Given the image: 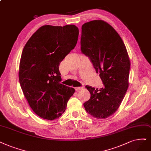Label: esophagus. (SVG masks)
<instances>
[{"mask_svg":"<svg viewBox=\"0 0 151 151\" xmlns=\"http://www.w3.org/2000/svg\"><path fill=\"white\" fill-rule=\"evenodd\" d=\"M81 89H83V87H76V88H75V90H76V91H78L81 90Z\"/></svg>","mask_w":151,"mask_h":151,"instance_id":"34e87169","label":"esophagus"}]
</instances>
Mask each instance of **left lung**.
I'll return each instance as SVG.
<instances>
[{"mask_svg":"<svg viewBox=\"0 0 151 151\" xmlns=\"http://www.w3.org/2000/svg\"><path fill=\"white\" fill-rule=\"evenodd\" d=\"M81 51L90 59L104 88L86 86L90 99L83 105L97 119H105L118 110L129 86L130 60L125 45L114 28L101 20L81 27Z\"/></svg>","mask_w":151,"mask_h":151,"instance_id":"1","label":"left lung"}]
</instances>
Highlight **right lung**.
<instances>
[{"label":"right lung","mask_w":151,"mask_h":151,"mask_svg":"<svg viewBox=\"0 0 151 151\" xmlns=\"http://www.w3.org/2000/svg\"><path fill=\"white\" fill-rule=\"evenodd\" d=\"M79 30L74 25H43L24 48L19 78L29 104L40 118L53 120L66 109L75 89L60 83L59 65L73 49Z\"/></svg>","instance_id":"right-lung-1"}]
</instances>
